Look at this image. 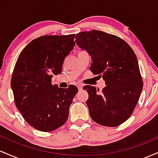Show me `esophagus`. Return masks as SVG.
Returning <instances> with one entry per match:
<instances>
[{"label":"esophagus","instance_id":"34e87169","mask_svg":"<svg viewBox=\"0 0 158 158\" xmlns=\"http://www.w3.org/2000/svg\"><path fill=\"white\" fill-rule=\"evenodd\" d=\"M82 88H83L82 85H78V89H79V90H81L82 89Z\"/></svg>","mask_w":158,"mask_h":158}]
</instances>
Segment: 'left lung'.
Segmentation results:
<instances>
[{"label":"left lung","mask_w":158,"mask_h":158,"mask_svg":"<svg viewBox=\"0 0 158 158\" xmlns=\"http://www.w3.org/2000/svg\"><path fill=\"white\" fill-rule=\"evenodd\" d=\"M75 41L91 56L90 71L106 85L99 94L95 87L83 88L88 93L86 103L92 119L108 127L122 124L133 113L143 89L135 52L121 38L99 30L79 32Z\"/></svg>","instance_id":"obj_1"}]
</instances>
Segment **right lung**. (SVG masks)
Returning <instances> with one entry per match:
<instances>
[{
	"label": "right lung",
	"instance_id": "obj_1",
	"mask_svg": "<svg viewBox=\"0 0 158 158\" xmlns=\"http://www.w3.org/2000/svg\"><path fill=\"white\" fill-rule=\"evenodd\" d=\"M74 37L51 35L33 39L15 63L11 79L15 106L27 123L39 131H53L68 118L78 88L70 85L63 89L51 81L52 76L61 73L64 59L75 46Z\"/></svg>",
	"mask_w": 158,
	"mask_h": 158
}]
</instances>
